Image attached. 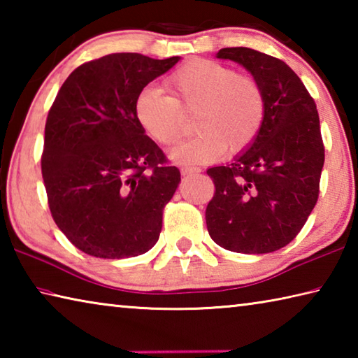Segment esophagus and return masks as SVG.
<instances>
[{"label":"esophagus","instance_id":"34e87169","mask_svg":"<svg viewBox=\"0 0 358 358\" xmlns=\"http://www.w3.org/2000/svg\"><path fill=\"white\" fill-rule=\"evenodd\" d=\"M180 172H181V175H196V173H199L201 172V169L199 167H181L180 169Z\"/></svg>","mask_w":358,"mask_h":358}]
</instances>
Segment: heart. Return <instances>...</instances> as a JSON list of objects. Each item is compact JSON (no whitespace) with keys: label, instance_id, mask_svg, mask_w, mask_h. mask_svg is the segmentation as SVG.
<instances>
[{"label":"heart","instance_id":"heart-1","mask_svg":"<svg viewBox=\"0 0 358 358\" xmlns=\"http://www.w3.org/2000/svg\"><path fill=\"white\" fill-rule=\"evenodd\" d=\"M171 96L145 88L134 112L138 124L155 142L171 147L185 131L183 113L196 110L191 141L171 151L178 164H205L222 151L235 156L256 142L266 118L265 90L256 77L230 66L192 58L166 78Z\"/></svg>","mask_w":358,"mask_h":358}]
</instances>
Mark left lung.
<instances>
[{"label": "left lung", "instance_id": "left-lung-1", "mask_svg": "<svg viewBox=\"0 0 358 358\" xmlns=\"http://www.w3.org/2000/svg\"><path fill=\"white\" fill-rule=\"evenodd\" d=\"M217 58L243 64L257 78L266 118L251 148L207 171L215 185L205 210L208 234L224 250L273 252L299 235L319 197L325 148L316 102L280 58L248 47L221 48Z\"/></svg>", "mask_w": 358, "mask_h": 358}]
</instances>
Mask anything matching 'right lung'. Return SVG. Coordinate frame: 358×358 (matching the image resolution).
Returning a JSON list of instances; mask_svg holds the SVG:
<instances>
[{"label":"right lung","mask_w":358,"mask_h":358,"mask_svg":"<svg viewBox=\"0 0 358 358\" xmlns=\"http://www.w3.org/2000/svg\"><path fill=\"white\" fill-rule=\"evenodd\" d=\"M178 57L110 53L78 66L48 110L42 178L53 221L72 245L102 259L147 252L180 171L145 136L137 96Z\"/></svg>","instance_id":"add662e5"}]
</instances>
